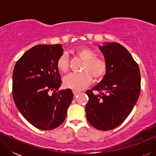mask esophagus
Instances as JSON below:
<instances>
[{
    "mask_svg": "<svg viewBox=\"0 0 156 156\" xmlns=\"http://www.w3.org/2000/svg\"><path fill=\"white\" fill-rule=\"evenodd\" d=\"M73 94H74V97H77V96L80 94V92H79V91H73Z\"/></svg>",
    "mask_w": 156,
    "mask_h": 156,
    "instance_id": "34e87169",
    "label": "esophagus"
}]
</instances>
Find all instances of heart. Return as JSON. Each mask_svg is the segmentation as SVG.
Masks as SVG:
<instances>
[{
  "mask_svg": "<svg viewBox=\"0 0 156 156\" xmlns=\"http://www.w3.org/2000/svg\"><path fill=\"white\" fill-rule=\"evenodd\" d=\"M75 55L84 61L82 69L83 72L66 76L63 79V84L66 88L80 91L90 84L92 77L95 81L104 78L107 71V65L104 59L97 57L94 50L84 47L76 50ZM57 67L62 73H66L68 71L69 59L67 55L63 54L59 57Z\"/></svg>",
  "mask_w": 156,
  "mask_h": 156,
  "instance_id": "obj_1",
  "label": "heart"
}]
</instances>
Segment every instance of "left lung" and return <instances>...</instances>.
I'll return each mask as SVG.
<instances>
[{
    "mask_svg": "<svg viewBox=\"0 0 156 156\" xmlns=\"http://www.w3.org/2000/svg\"><path fill=\"white\" fill-rule=\"evenodd\" d=\"M107 65L101 82L87 91V119L95 129H114L131 112L139 97L140 73L138 64L121 44L107 42L99 46ZM92 90L99 91L94 95Z\"/></svg>",
    "mask_w": 156,
    "mask_h": 156,
    "instance_id": "1",
    "label": "left lung"
}]
</instances>
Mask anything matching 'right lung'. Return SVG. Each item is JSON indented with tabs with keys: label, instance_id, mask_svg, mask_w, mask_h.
I'll use <instances>...</instances> for the list:
<instances>
[{
	"label": "right lung",
	"instance_id": "right-lung-1",
	"mask_svg": "<svg viewBox=\"0 0 156 156\" xmlns=\"http://www.w3.org/2000/svg\"><path fill=\"white\" fill-rule=\"evenodd\" d=\"M61 44H39L24 53L12 73V97L23 117L40 130H52L65 121L73 99L70 89L59 91L57 61Z\"/></svg>",
	"mask_w": 156,
	"mask_h": 156
}]
</instances>
